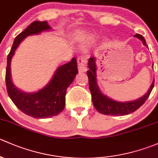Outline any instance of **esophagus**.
I'll return each instance as SVG.
<instances>
[{"mask_svg": "<svg viewBox=\"0 0 158 158\" xmlns=\"http://www.w3.org/2000/svg\"><path fill=\"white\" fill-rule=\"evenodd\" d=\"M78 71L80 72H85L87 69V58L86 56H79L77 58Z\"/></svg>", "mask_w": 158, "mask_h": 158, "instance_id": "1", "label": "esophagus"}]
</instances>
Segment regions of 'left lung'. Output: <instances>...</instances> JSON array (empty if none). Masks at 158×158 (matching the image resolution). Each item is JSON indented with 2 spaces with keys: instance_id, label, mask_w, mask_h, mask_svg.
<instances>
[{
  "instance_id": "8db88e82",
  "label": "left lung",
  "mask_w": 158,
  "mask_h": 158,
  "mask_svg": "<svg viewBox=\"0 0 158 158\" xmlns=\"http://www.w3.org/2000/svg\"><path fill=\"white\" fill-rule=\"evenodd\" d=\"M135 36L141 40L143 44L147 46L145 40L143 35L136 34ZM88 68L89 70L87 71V74L89 81V87H90L91 97H92V102L96 110L99 113L104 115H125L133 113L140 108L147 100L154 85V80L147 94L138 100H134V101L125 102V103L117 102L103 95L100 92L97 84V73H96L97 65H96V58L94 57L89 58Z\"/></svg>"
}]
</instances>
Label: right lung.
Here are the masks:
<instances>
[{"label":"right lung","mask_w":158,"mask_h":158,"mask_svg":"<svg viewBox=\"0 0 158 158\" xmlns=\"http://www.w3.org/2000/svg\"><path fill=\"white\" fill-rule=\"evenodd\" d=\"M45 21H34L19 34L14 40L10 52L7 55L5 81L8 95L16 106L25 114L35 118H49L59 114L65 106L66 90L78 73L77 61H71L56 70L48 85L36 93L27 94L20 91L12 83L10 78V61L19 44L27 35L38 34L50 30Z\"/></svg>","instance_id":"1"}]
</instances>
